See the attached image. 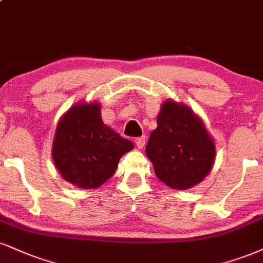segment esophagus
Segmentation results:
<instances>
[{"label": "esophagus", "instance_id": "34e87169", "mask_svg": "<svg viewBox=\"0 0 263 263\" xmlns=\"http://www.w3.org/2000/svg\"><path fill=\"white\" fill-rule=\"evenodd\" d=\"M135 142H136V145H137V147L140 148V149H142V148H143L144 145H145V142H147V138H145V136H142V137H137V138H136Z\"/></svg>", "mask_w": 263, "mask_h": 263}]
</instances>
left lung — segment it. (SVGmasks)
<instances>
[{
  "instance_id": "left-lung-1",
  "label": "left lung",
  "mask_w": 263,
  "mask_h": 263,
  "mask_svg": "<svg viewBox=\"0 0 263 263\" xmlns=\"http://www.w3.org/2000/svg\"><path fill=\"white\" fill-rule=\"evenodd\" d=\"M157 125L145 147L157 178L175 190L200 183L216 157V145L202 120L185 104L165 100Z\"/></svg>"
}]
</instances>
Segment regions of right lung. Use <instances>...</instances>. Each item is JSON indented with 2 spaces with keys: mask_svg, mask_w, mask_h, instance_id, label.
Wrapping results in <instances>:
<instances>
[{
  "mask_svg": "<svg viewBox=\"0 0 263 263\" xmlns=\"http://www.w3.org/2000/svg\"><path fill=\"white\" fill-rule=\"evenodd\" d=\"M131 149V141L104 125L99 103H78L58 123L52 159L66 181L97 189L111 178L120 158Z\"/></svg>",
  "mask_w": 263,
  "mask_h": 263,
  "instance_id": "add662e5",
  "label": "right lung"
}]
</instances>
